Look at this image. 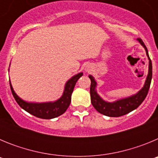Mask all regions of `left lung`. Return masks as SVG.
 Listing matches in <instances>:
<instances>
[{
    "mask_svg": "<svg viewBox=\"0 0 158 158\" xmlns=\"http://www.w3.org/2000/svg\"><path fill=\"white\" fill-rule=\"evenodd\" d=\"M138 41L141 43V45L143 46V47L146 50V55L149 58V73H148L144 86L137 94L127 97V98L116 100V101L112 102V103L106 102L104 100H102L100 96L96 93V82L94 80L93 77L91 75L89 76V77L91 80L90 96H91L92 104L95 107V109L98 112H100V114H103V115L109 117H119L126 115L133 110L136 109L137 107L143 102V100L147 96L152 79V62L150 57H149L147 48H146L143 41L141 39H138Z\"/></svg>",
    "mask_w": 158,
    "mask_h": 158,
    "instance_id": "8db88e82",
    "label": "left lung"
}]
</instances>
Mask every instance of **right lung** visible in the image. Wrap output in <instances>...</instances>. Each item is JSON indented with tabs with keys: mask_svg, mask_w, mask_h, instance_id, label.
Masks as SVG:
<instances>
[{
	"mask_svg": "<svg viewBox=\"0 0 158 158\" xmlns=\"http://www.w3.org/2000/svg\"><path fill=\"white\" fill-rule=\"evenodd\" d=\"M82 75L83 73H80L71 77L65 84V89H64V93L62 97L56 101L48 102V103H28V102L24 101L19 98L14 92L10 81H9V84H10L11 91H12L14 98L17 102V104L20 106V107L38 118L51 119V118H56L62 115L69 107L71 102V95L73 91L75 85Z\"/></svg>",
	"mask_w": 158,
	"mask_h": 158,
	"instance_id": "1",
	"label": "right lung"
}]
</instances>
